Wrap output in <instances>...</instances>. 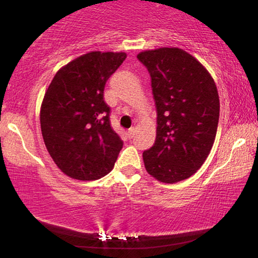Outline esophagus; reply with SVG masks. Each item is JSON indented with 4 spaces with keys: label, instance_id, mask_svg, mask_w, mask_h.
<instances>
[{
    "label": "esophagus",
    "instance_id": "obj_1",
    "mask_svg": "<svg viewBox=\"0 0 258 258\" xmlns=\"http://www.w3.org/2000/svg\"><path fill=\"white\" fill-rule=\"evenodd\" d=\"M134 134H135L134 128H130V130L127 131V137H128V139H132V138L134 137Z\"/></svg>",
    "mask_w": 258,
    "mask_h": 258
}]
</instances>
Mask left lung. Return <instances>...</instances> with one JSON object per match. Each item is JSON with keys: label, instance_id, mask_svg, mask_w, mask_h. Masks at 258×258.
Returning <instances> with one entry per match:
<instances>
[{"label": "left lung", "instance_id": "1", "mask_svg": "<svg viewBox=\"0 0 258 258\" xmlns=\"http://www.w3.org/2000/svg\"><path fill=\"white\" fill-rule=\"evenodd\" d=\"M150 74L157 110L156 141L143 152L147 172L164 183L185 180L211 152L220 99L207 69L187 52L160 47L138 54Z\"/></svg>", "mask_w": 258, "mask_h": 258}]
</instances>
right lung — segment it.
Masks as SVG:
<instances>
[{
	"mask_svg": "<svg viewBox=\"0 0 258 258\" xmlns=\"http://www.w3.org/2000/svg\"><path fill=\"white\" fill-rule=\"evenodd\" d=\"M125 59L124 52H90L59 69L47 87L41 106L42 137L56 166L72 178L103 177L123 148L111 128L103 91Z\"/></svg>",
	"mask_w": 258,
	"mask_h": 258,
	"instance_id": "1",
	"label": "right lung"
}]
</instances>
